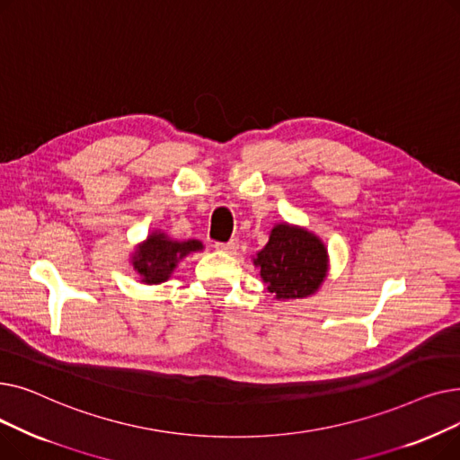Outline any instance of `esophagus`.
Masks as SVG:
<instances>
[{
    "mask_svg": "<svg viewBox=\"0 0 460 460\" xmlns=\"http://www.w3.org/2000/svg\"><path fill=\"white\" fill-rule=\"evenodd\" d=\"M214 248H216V250H220V252L234 253V252L238 250V240L231 238V240H229V243H216V244H214Z\"/></svg>",
    "mask_w": 460,
    "mask_h": 460,
    "instance_id": "esophagus-1",
    "label": "esophagus"
}]
</instances>
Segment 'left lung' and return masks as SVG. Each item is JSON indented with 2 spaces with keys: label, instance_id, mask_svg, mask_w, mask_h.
<instances>
[{
  "label": "left lung",
  "instance_id": "left-lung-1",
  "mask_svg": "<svg viewBox=\"0 0 460 460\" xmlns=\"http://www.w3.org/2000/svg\"><path fill=\"white\" fill-rule=\"evenodd\" d=\"M253 262L276 298H304L323 283L328 255L315 234L281 224L272 229L269 244Z\"/></svg>",
  "mask_w": 460,
  "mask_h": 460
}]
</instances>
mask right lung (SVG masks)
<instances>
[{
    "mask_svg": "<svg viewBox=\"0 0 460 460\" xmlns=\"http://www.w3.org/2000/svg\"><path fill=\"white\" fill-rule=\"evenodd\" d=\"M199 240H186V243H175L165 234H151L147 243L139 246L134 257V269L141 274L145 283H160L169 278L177 267L179 259L190 252L201 250Z\"/></svg>",
    "mask_w": 460,
    "mask_h": 460,
    "instance_id": "obj_1",
    "label": "right lung"
}]
</instances>
